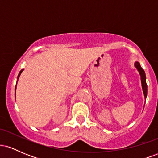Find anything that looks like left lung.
Wrapping results in <instances>:
<instances>
[{"label": "left lung", "instance_id": "obj_1", "mask_svg": "<svg viewBox=\"0 0 158 158\" xmlns=\"http://www.w3.org/2000/svg\"><path fill=\"white\" fill-rule=\"evenodd\" d=\"M135 68L137 69L138 70L139 75H140V79H141V84H142V89L143 92V95H144L145 99H146V97H147V85H146V73H145V71L143 70V69L141 68L140 64L138 61L135 63Z\"/></svg>", "mask_w": 158, "mask_h": 158}]
</instances>
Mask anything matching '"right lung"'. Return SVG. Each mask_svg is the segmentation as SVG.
Returning <instances> with one entry per match:
<instances>
[{
    "mask_svg": "<svg viewBox=\"0 0 158 158\" xmlns=\"http://www.w3.org/2000/svg\"><path fill=\"white\" fill-rule=\"evenodd\" d=\"M23 70V69H22V70H21V71H20V73H19V76H18V79H19V77H20V75H21V73H22V71ZM16 85H17V83H16ZM16 90V86H15V90Z\"/></svg>",
    "mask_w": 158,
    "mask_h": 158,
    "instance_id": "obj_1",
    "label": "right lung"
}]
</instances>
